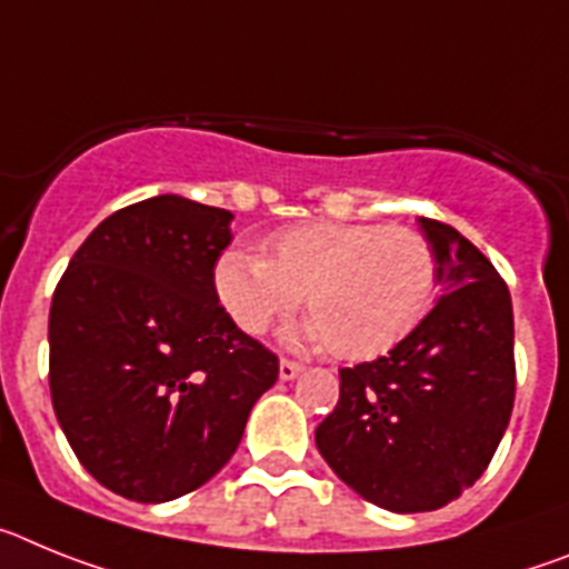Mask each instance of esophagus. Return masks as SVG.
I'll return each mask as SVG.
<instances>
[{
    "label": "esophagus",
    "mask_w": 569,
    "mask_h": 569,
    "mask_svg": "<svg viewBox=\"0 0 569 569\" xmlns=\"http://www.w3.org/2000/svg\"><path fill=\"white\" fill-rule=\"evenodd\" d=\"M303 372V367L300 363H295V360H280V380H295L298 375Z\"/></svg>",
    "instance_id": "34e87169"
}]
</instances>
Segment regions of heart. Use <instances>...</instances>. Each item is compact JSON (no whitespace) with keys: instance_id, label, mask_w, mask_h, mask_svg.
<instances>
[{"instance_id":"obj_1","label":"heart","mask_w":569,"mask_h":569,"mask_svg":"<svg viewBox=\"0 0 569 569\" xmlns=\"http://www.w3.org/2000/svg\"><path fill=\"white\" fill-rule=\"evenodd\" d=\"M217 298L243 332L263 335L303 295L312 320L295 338L369 360L418 329L438 295V260L409 226L309 220L266 240V257L229 249L214 266Z\"/></svg>"}]
</instances>
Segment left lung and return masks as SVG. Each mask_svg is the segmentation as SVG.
I'll return each instance as SVG.
<instances>
[{
  "label": "left lung",
  "instance_id": "1",
  "mask_svg": "<svg viewBox=\"0 0 569 569\" xmlns=\"http://www.w3.org/2000/svg\"><path fill=\"white\" fill-rule=\"evenodd\" d=\"M443 295L392 352L340 369L315 429L335 476L392 512L456 501L496 456L516 401L512 300L496 266L452 226L421 217Z\"/></svg>",
  "mask_w": 569,
  "mask_h": 569
}]
</instances>
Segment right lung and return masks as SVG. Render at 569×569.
Wrapping results in <instances>:
<instances>
[{
    "label": "right lung",
    "mask_w": 569,
    "mask_h": 569,
    "mask_svg": "<svg viewBox=\"0 0 569 569\" xmlns=\"http://www.w3.org/2000/svg\"><path fill=\"white\" fill-rule=\"evenodd\" d=\"M231 220L177 194L134 202L88 234L53 291V412L79 463L128 501L214 478L278 380V355L217 298Z\"/></svg>",
    "instance_id": "add662e5"
}]
</instances>
